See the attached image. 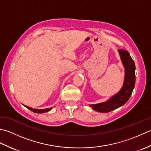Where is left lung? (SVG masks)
Listing matches in <instances>:
<instances>
[{"instance_id":"8db88e82","label":"left lung","mask_w":151,"mask_h":151,"mask_svg":"<svg viewBox=\"0 0 151 151\" xmlns=\"http://www.w3.org/2000/svg\"><path fill=\"white\" fill-rule=\"evenodd\" d=\"M118 51L125 69L123 86L117 94L112 96L107 101L89 105L94 110L101 113L111 111L124 105L129 101L135 86L136 67L134 60L128 51L123 49H119Z\"/></svg>"}]
</instances>
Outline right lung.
<instances>
[{
	"label": "right lung",
	"instance_id": "right-lung-1",
	"mask_svg": "<svg viewBox=\"0 0 151 151\" xmlns=\"http://www.w3.org/2000/svg\"><path fill=\"white\" fill-rule=\"evenodd\" d=\"M25 107L27 108L28 109H29L30 110L32 111L34 113H37V114H41V113H45V112H47V111H50L52 108H46V109H34L32 108H30V107H28L27 106L24 105Z\"/></svg>",
	"mask_w": 151,
	"mask_h": 151
}]
</instances>
